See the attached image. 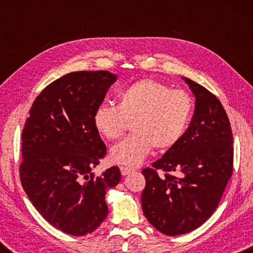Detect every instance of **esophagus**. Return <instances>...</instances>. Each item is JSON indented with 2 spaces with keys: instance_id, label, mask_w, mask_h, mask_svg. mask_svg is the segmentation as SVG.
I'll list each match as a JSON object with an SVG mask.
<instances>
[{
  "instance_id": "1",
  "label": "esophagus",
  "mask_w": 253,
  "mask_h": 253,
  "mask_svg": "<svg viewBox=\"0 0 253 253\" xmlns=\"http://www.w3.org/2000/svg\"><path fill=\"white\" fill-rule=\"evenodd\" d=\"M131 169H128V168H125V166H121V173L123 176H126V175L129 174L131 172Z\"/></svg>"
}]
</instances>
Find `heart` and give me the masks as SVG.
<instances>
[{
  "label": "heart",
  "instance_id": "b5f03b06",
  "mask_svg": "<svg viewBox=\"0 0 253 253\" xmlns=\"http://www.w3.org/2000/svg\"><path fill=\"white\" fill-rule=\"evenodd\" d=\"M193 101L183 90L144 79L119 92L118 105L102 104L93 114L96 130L108 140L118 139L132 123L134 135L110 149V161L129 168L142 164L155 146L169 149L186 131Z\"/></svg>",
  "mask_w": 253,
  "mask_h": 253
}]
</instances>
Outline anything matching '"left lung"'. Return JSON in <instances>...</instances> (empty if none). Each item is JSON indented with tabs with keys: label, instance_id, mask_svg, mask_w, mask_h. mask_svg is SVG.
<instances>
[{
	"label": "left lung",
	"instance_id": "obj_1",
	"mask_svg": "<svg viewBox=\"0 0 253 253\" xmlns=\"http://www.w3.org/2000/svg\"><path fill=\"white\" fill-rule=\"evenodd\" d=\"M182 79L195 97L193 118L179 142L152 169H143L144 215L170 237L198 229L212 215L233 169V136L223 106L207 88ZM158 169L166 172L164 177Z\"/></svg>",
	"mask_w": 253,
	"mask_h": 253
}]
</instances>
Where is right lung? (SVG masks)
I'll use <instances>...</instances> for the list:
<instances>
[{
    "label": "right lung",
    "instance_id": "right-lung-1",
    "mask_svg": "<svg viewBox=\"0 0 253 253\" xmlns=\"http://www.w3.org/2000/svg\"><path fill=\"white\" fill-rule=\"evenodd\" d=\"M116 80L104 70L61 77L36 98L22 131L20 177L25 193L51 225L75 237L104 222L106 192L122 178L117 166L98 177L91 173L107 153L93 114Z\"/></svg>",
    "mask_w": 253,
    "mask_h": 253
}]
</instances>
